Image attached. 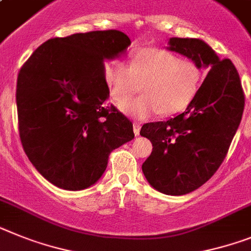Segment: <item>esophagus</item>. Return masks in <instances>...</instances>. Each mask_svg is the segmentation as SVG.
Wrapping results in <instances>:
<instances>
[{
    "instance_id": "esophagus-1",
    "label": "esophagus",
    "mask_w": 251,
    "mask_h": 251,
    "mask_svg": "<svg viewBox=\"0 0 251 251\" xmlns=\"http://www.w3.org/2000/svg\"><path fill=\"white\" fill-rule=\"evenodd\" d=\"M140 130H141V124L140 123H134L133 124V132L136 136H138L140 134Z\"/></svg>"
}]
</instances>
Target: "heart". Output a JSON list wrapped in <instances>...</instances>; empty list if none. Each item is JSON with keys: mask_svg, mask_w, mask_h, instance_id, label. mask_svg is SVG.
<instances>
[{"mask_svg": "<svg viewBox=\"0 0 251 251\" xmlns=\"http://www.w3.org/2000/svg\"><path fill=\"white\" fill-rule=\"evenodd\" d=\"M202 78L203 71L196 62L158 48L134 50L129 67L114 62L105 68L109 94L119 106L126 104L141 86L144 95L123 108L128 115L140 119L156 111L171 115L184 110L198 94Z\"/></svg>", "mask_w": 251, "mask_h": 251, "instance_id": "1", "label": "heart"}]
</instances>
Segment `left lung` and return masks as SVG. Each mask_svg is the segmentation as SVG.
I'll use <instances>...</instances> for the list:
<instances>
[{
	"mask_svg": "<svg viewBox=\"0 0 251 251\" xmlns=\"http://www.w3.org/2000/svg\"><path fill=\"white\" fill-rule=\"evenodd\" d=\"M169 49L207 68L208 74L187 110L165 122L143 124L152 143L143 162L147 181L160 193L183 196L209 180L227 155L243 117L245 95L230 59H220L201 39L171 38Z\"/></svg>",
	"mask_w": 251,
	"mask_h": 251,
	"instance_id": "1",
	"label": "left lung"
}]
</instances>
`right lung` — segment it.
<instances>
[{"instance_id": "add662e5", "label": "right lung", "mask_w": 251, "mask_h": 251, "mask_svg": "<svg viewBox=\"0 0 251 251\" xmlns=\"http://www.w3.org/2000/svg\"><path fill=\"white\" fill-rule=\"evenodd\" d=\"M129 44L119 30L52 38L20 68L16 105L21 145L55 187H91L106 169L110 152L134 138L132 122L106 104L104 67Z\"/></svg>"}]
</instances>
